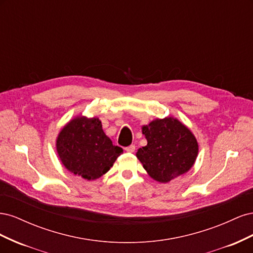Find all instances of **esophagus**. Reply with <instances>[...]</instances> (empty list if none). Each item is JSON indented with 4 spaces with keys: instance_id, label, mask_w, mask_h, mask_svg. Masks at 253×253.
Instances as JSON below:
<instances>
[{
    "instance_id": "34e87169",
    "label": "esophagus",
    "mask_w": 253,
    "mask_h": 253,
    "mask_svg": "<svg viewBox=\"0 0 253 253\" xmlns=\"http://www.w3.org/2000/svg\"><path fill=\"white\" fill-rule=\"evenodd\" d=\"M125 150H126V152H128V153H133V152H135V145H134V144L128 145V147H126Z\"/></svg>"
}]
</instances>
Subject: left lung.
<instances>
[{
    "mask_svg": "<svg viewBox=\"0 0 253 253\" xmlns=\"http://www.w3.org/2000/svg\"><path fill=\"white\" fill-rule=\"evenodd\" d=\"M141 129L148 144L138 149L136 156L150 177L167 183L194 166L198 154L197 140L177 118H156Z\"/></svg>",
    "mask_w": 253,
    "mask_h": 253,
    "instance_id": "1",
    "label": "left lung"
}]
</instances>
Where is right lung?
Returning <instances> with one entry per match:
<instances>
[{
    "instance_id": "obj_1",
    "label": "right lung",
    "mask_w": 253,
    "mask_h": 253,
    "mask_svg": "<svg viewBox=\"0 0 253 253\" xmlns=\"http://www.w3.org/2000/svg\"><path fill=\"white\" fill-rule=\"evenodd\" d=\"M56 150L66 170L87 180L98 179L108 173L124 152L105 135L100 119L82 115L61 128Z\"/></svg>"
}]
</instances>
